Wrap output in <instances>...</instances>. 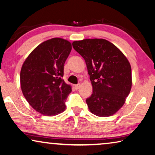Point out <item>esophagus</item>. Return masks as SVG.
I'll list each match as a JSON object with an SVG mask.
<instances>
[{
  "label": "esophagus",
  "mask_w": 155,
  "mask_h": 155,
  "mask_svg": "<svg viewBox=\"0 0 155 155\" xmlns=\"http://www.w3.org/2000/svg\"><path fill=\"white\" fill-rule=\"evenodd\" d=\"M75 88H76V89H77V90H78V89H79V87H81V84H80V83H78V84H77V85H75Z\"/></svg>",
  "instance_id": "esophagus-1"
}]
</instances>
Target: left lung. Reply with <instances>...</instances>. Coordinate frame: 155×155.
Returning a JSON list of instances; mask_svg holds the SVG:
<instances>
[{"mask_svg": "<svg viewBox=\"0 0 155 155\" xmlns=\"http://www.w3.org/2000/svg\"><path fill=\"white\" fill-rule=\"evenodd\" d=\"M74 50L86 63L92 94L86 99L90 112L109 117L124 105L132 87L128 60L114 44L102 38L74 41Z\"/></svg>", "mask_w": 155, "mask_h": 155, "instance_id": "left-lung-1", "label": "left lung"}]
</instances>
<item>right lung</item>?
<instances>
[{
  "instance_id": "add662e5",
  "label": "right lung",
  "mask_w": 155,
  "mask_h": 155,
  "mask_svg": "<svg viewBox=\"0 0 155 155\" xmlns=\"http://www.w3.org/2000/svg\"><path fill=\"white\" fill-rule=\"evenodd\" d=\"M71 50L68 41L51 38L36 47L21 68V87L24 97L34 110L45 116L57 115L65 109V101L72 87L62 77Z\"/></svg>"
}]
</instances>
